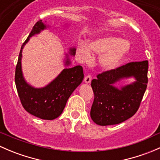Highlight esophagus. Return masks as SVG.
I'll return each instance as SVG.
<instances>
[{"instance_id":"1","label":"esophagus","mask_w":160,"mask_h":160,"mask_svg":"<svg viewBox=\"0 0 160 160\" xmlns=\"http://www.w3.org/2000/svg\"><path fill=\"white\" fill-rule=\"evenodd\" d=\"M84 82L86 83H90L91 82V77L90 76H87L84 78Z\"/></svg>"}]
</instances>
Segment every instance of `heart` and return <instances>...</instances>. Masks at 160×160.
I'll list each match as a JSON object with an SVG mask.
<instances>
[{
	"label": "heart",
	"mask_w": 160,
	"mask_h": 160,
	"mask_svg": "<svg viewBox=\"0 0 160 160\" xmlns=\"http://www.w3.org/2000/svg\"><path fill=\"white\" fill-rule=\"evenodd\" d=\"M130 50L129 42L115 35H105L95 37L88 42L77 46V52L84 60H90L92 53L101 55L99 66L106 71H111L121 65Z\"/></svg>",
	"instance_id": "obj_1"
}]
</instances>
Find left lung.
<instances>
[{
  "instance_id": "1",
  "label": "left lung",
  "mask_w": 160,
  "mask_h": 160,
  "mask_svg": "<svg viewBox=\"0 0 160 160\" xmlns=\"http://www.w3.org/2000/svg\"><path fill=\"white\" fill-rule=\"evenodd\" d=\"M148 61L129 62L97 76L91 81L94 101L90 118L101 126L120 124L138 109L147 88ZM133 78L135 81L118 88V82Z\"/></svg>"
}]
</instances>
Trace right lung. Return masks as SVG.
I'll return each instance as SVG.
<instances>
[{"instance_id": "right-lung-1", "label": "right lung", "mask_w": 160, "mask_h": 160, "mask_svg": "<svg viewBox=\"0 0 160 160\" xmlns=\"http://www.w3.org/2000/svg\"><path fill=\"white\" fill-rule=\"evenodd\" d=\"M46 22L40 20L34 25L26 41L23 43L19 53L15 70V85L22 106L28 113L43 120H53L62 113L67 101L72 92L82 83L83 72L81 66L70 68V56H74L76 49L71 47L68 53H65L63 65L66 67L60 73L42 88H35L25 80L22 67V51L31 37L38 35L42 31L50 28ZM64 28L68 25L64 24Z\"/></svg>"}]
</instances>
